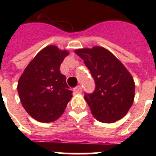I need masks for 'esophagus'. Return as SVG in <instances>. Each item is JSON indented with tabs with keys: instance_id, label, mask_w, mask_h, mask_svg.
I'll return each mask as SVG.
<instances>
[{
	"instance_id": "34e87169",
	"label": "esophagus",
	"mask_w": 156,
	"mask_h": 156,
	"mask_svg": "<svg viewBox=\"0 0 156 156\" xmlns=\"http://www.w3.org/2000/svg\"><path fill=\"white\" fill-rule=\"evenodd\" d=\"M73 91L76 94H81L82 93V87H81V86H77L76 87L74 88Z\"/></svg>"
}]
</instances>
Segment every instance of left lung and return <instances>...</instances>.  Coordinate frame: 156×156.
<instances>
[{"label":"left lung","mask_w":156,"mask_h":156,"mask_svg":"<svg viewBox=\"0 0 156 156\" xmlns=\"http://www.w3.org/2000/svg\"><path fill=\"white\" fill-rule=\"evenodd\" d=\"M76 54L84 62L94 80L93 93L84 99L98 121L112 123L124 116L133 102V79L123 65L105 48L78 49Z\"/></svg>","instance_id":"8db88e82"}]
</instances>
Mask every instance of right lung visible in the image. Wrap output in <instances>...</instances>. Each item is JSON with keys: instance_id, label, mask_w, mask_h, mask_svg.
<instances>
[{"instance_id": "right-lung-1", "label": "right lung", "mask_w": 156, "mask_h": 156, "mask_svg": "<svg viewBox=\"0 0 156 156\" xmlns=\"http://www.w3.org/2000/svg\"><path fill=\"white\" fill-rule=\"evenodd\" d=\"M69 55L56 46L41 50L25 69L18 83V93L25 110L36 120L50 122L64 112L73 91L61 73L60 66Z\"/></svg>"}]
</instances>
